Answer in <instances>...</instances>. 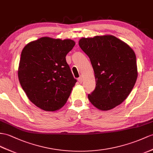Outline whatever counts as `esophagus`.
I'll return each instance as SVG.
<instances>
[{
    "label": "esophagus",
    "instance_id": "34e87169",
    "mask_svg": "<svg viewBox=\"0 0 153 153\" xmlns=\"http://www.w3.org/2000/svg\"><path fill=\"white\" fill-rule=\"evenodd\" d=\"M78 81H79L80 83L82 82V78L81 76H80V77L79 78V79H78Z\"/></svg>",
    "mask_w": 153,
    "mask_h": 153
}]
</instances>
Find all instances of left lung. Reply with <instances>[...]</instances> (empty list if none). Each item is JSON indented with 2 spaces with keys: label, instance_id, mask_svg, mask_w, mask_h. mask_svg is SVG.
<instances>
[{
  "label": "left lung",
  "instance_id": "obj_1",
  "mask_svg": "<svg viewBox=\"0 0 153 153\" xmlns=\"http://www.w3.org/2000/svg\"><path fill=\"white\" fill-rule=\"evenodd\" d=\"M79 43L94 70L96 87L88 96L89 101L101 110L120 105L131 92L137 79L134 52L110 35L83 38Z\"/></svg>",
  "mask_w": 153,
  "mask_h": 153
}]
</instances>
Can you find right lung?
Returning <instances> with one entry per match:
<instances>
[{
  "mask_svg": "<svg viewBox=\"0 0 153 153\" xmlns=\"http://www.w3.org/2000/svg\"><path fill=\"white\" fill-rule=\"evenodd\" d=\"M75 43L43 37L28 43L21 52L18 77L30 101L45 111L64 106L76 82L65 56Z\"/></svg>",
  "mask_w": 153,
  "mask_h": 153,
  "instance_id": "add662e5",
  "label": "right lung"
}]
</instances>
